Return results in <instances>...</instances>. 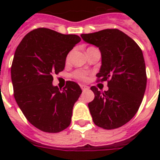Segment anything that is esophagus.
Returning a JSON list of instances; mask_svg holds the SVG:
<instances>
[{
	"instance_id": "esophagus-1",
	"label": "esophagus",
	"mask_w": 160,
	"mask_h": 160,
	"mask_svg": "<svg viewBox=\"0 0 160 160\" xmlns=\"http://www.w3.org/2000/svg\"><path fill=\"white\" fill-rule=\"evenodd\" d=\"M80 87H81L82 90H89V88H90V87H87V86H86V85H81Z\"/></svg>"
}]
</instances>
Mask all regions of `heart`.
I'll list each match as a JSON object with an SVG mask.
<instances>
[{"label": "heart", "instance_id": "b5f03b06", "mask_svg": "<svg viewBox=\"0 0 160 160\" xmlns=\"http://www.w3.org/2000/svg\"><path fill=\"white\" fill-rule=\"evenodd\" d=\"M74 78L78 79V80H81V81H87L88 78V74L86 72L81 71V70H77V71L73 72L72 74Z\"/></svg>", "mask_w": 160, "mask_h": 160}]
</instances>
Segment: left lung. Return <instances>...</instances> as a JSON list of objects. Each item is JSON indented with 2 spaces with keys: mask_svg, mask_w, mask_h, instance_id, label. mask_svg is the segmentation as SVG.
I'll list each match as a JSON object with an SVG mask.
<instances>
[{
  "mask_svg": "<svg viewBox=\"0 0 160 160\" xmlns=\"http://www.w3.org/2000/svg\"><path fill=\"white\" fill-rule=\"evenodd\" d=\"M87 43L99 49L102 66L98 81H107L108 90H90L94 98L88 107L94 124L103 129L118 128L135 116L147 87L142 52L132 38L117 29L82 34Z\"/></svg>",
  "mask_w": 160,
  "mask_h": 160,
  "instance_id": "8db88e82",
  "label": "left lung"
}]
</instances>
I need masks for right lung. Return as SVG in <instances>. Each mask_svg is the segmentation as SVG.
<instances>
[{
	"instance_id": "right-lung-1",
	"label": "right lung",
	"mask_w": 160,
	"mask_h": 160,
	"mask_svg": "<svg viewBox=\"0 0 160 160\" xmlns=\"http://www.w3.org/2000/svg\"><path fill=\"white\" fill-rule=\"evenodd\" d=\"M81 41L46 28L33 29L17 47L11 78L14 98L25 118L45 132L58 133L70 126L82 90L68 81L63 90L53 86V74L62 71L66 56Z\"/></svg>"
}]
</instances>
